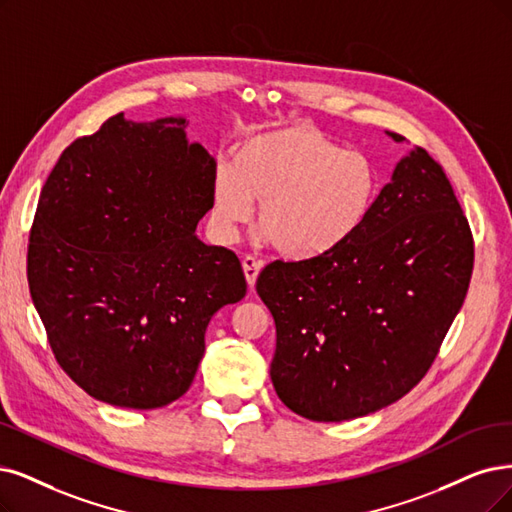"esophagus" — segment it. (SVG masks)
Returning <instances> with one entry per match:
<instances>
[{
	"label": "esophagus",
	"mask_w": 512,
	"mask_h": 512,
	"mask_svg": "<svg viewBox=\"0 0 512 512\" xmlns=\"http://www.w3.org/2000/svg\"><path fill=\"white\" fill-rule=\"evenodd\" d=\"M261 266H263V263L257 261L255 257H244V259H242V270H244L246 282H249L251 289L255 287L257 276H259V272H261Z\"/></svg>",
	"instance_id": "34e87169"
}]
</instances>
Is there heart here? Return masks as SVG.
I'll use <instances>...</instances> for the list:
<instances>
[{
    "instance_id": "1",
    "label": "heart",
    "mask_w": 512,
    "mask_h": 512,
    "mask_svg": "<svg viewBox=\"0 0 512 512\" xmlns=\"http://www.w3.org/2000/svg\"><path fill=\"white\" fill-rule=\"evenodd\" d=\"M380 194L369 154L342 149L312 124H291L244 139L234 164L211 183V221L232 242L259 202L263 238L293 259L335 251L367 221Z\"/></svg>"
}]
</instances>
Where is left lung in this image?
Instances as JSON below:
<instances>
[{
    "instance_id": "8db88e82",
    "label": "left lung",
    "mask_w": 512,
    "mask_h": 512,
    "mask_svg": "<svg viewBox=\"0 0 512 512\" xmlns=\"http://www.w3.org/2000/svg\"><path fill=\"white\" fill-rule=\"evenodd\" d=\"M472 261L470 227L443 168L411 147L350 240L259 274L255 289L276 325L278 399L314 422L363 418L399 401L460 312Z\"/></svg>"
}]
</instances>
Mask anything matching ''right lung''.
<instances>
[{
    "instance_id": "1",
    "label": "right lung",
    "mask_w": 512,
    "mask_h": 512,
    "mask_svg": "<svg viewBox=\"0 0 512 512\" xmlns=\"http://www.w3.org/2000/svg\"><path fill=\"white\" fill-rule=\"evenodd\" d=\"M215 160L183 116L109 118L46 179L27 253L33 306L92 399L156 409L192 386L217 310L246 295L234 251L208 246Z\"/></svg>"
}]
</instances>
